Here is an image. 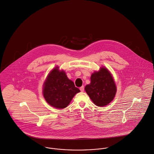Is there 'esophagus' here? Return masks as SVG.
I'll list each match as a JSON object with an SVG mask.
<instances>
[{
  "mask_svg": "<svg viewBox=\"0 0 154 154\" xmlns=\"http://www.w3.org/2000/svg\"><path fill=\"white\" fill-rule=\"evenodd\" d=\"M80 91H81L82 92H83L84 90H85V87H84V86H82V87L80 88Z\"/></svg>",
  "mask_w": 154,
  "mask_h": 154,
  "instance_id": "34e87169",
  "label": "esophagus"
}]
</instances>
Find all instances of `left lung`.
Masks as SVG:
<instances>
[{
    "mask_svg": "<svg viewBox=\"0 0 154 154\" xmlns=\"http://www.w3.org/2000/svg\"><path fill=\"white\" fill-rule=\"evenodd\" d=\"M90 79V83L85 88L89 97L97 106L109 104L113 100L117 90L110 72L106 67H101L91 74Z\"/></svg>",
    "mask_w": 154,
    "mask_h": 154,
    "instance_id": "1",
    "label": "left lung"
}]
</instances>
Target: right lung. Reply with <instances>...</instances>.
I'll use <instances>...</instances> for the list:
<instances>
[{
  "label": "right lung",
  "instance_id": "obj_1",
  "mask_svg": "<svg viewBox=\"0 0 154 154\" xmlns=\"http://www.w3.org/2000/svg\"><path fill=\"white\" fill-rule=\"evenodd\" d=\"M56 67L48 75L43 85L44 99L56 109L66 108L73 97L80 90L69 80L63 70Z\"/></svg>",
  "mask_w": 154,
  "mask_h": 154
}]
</instances>
